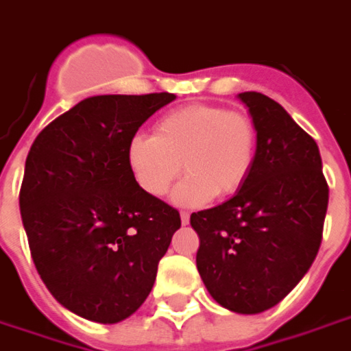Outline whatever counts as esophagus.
Instances as JSON below:
<instances>
[{
    "mask_svg": "<svg viewBox=\"0 0 351 351\" xmlns=\"http://www.w3.org/2000/svg\"><path fill=\"white\" fill-rule=\"evenodd\" d=\"M180 221H182V225H188V223H189L188 212H180Z\"/></svg>",
    "mask_w": 351,
    "mask_h": 351,
    "instance_id": "34e87169",
    "label": "esophagus"
}]
</instances>
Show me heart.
<instances>
[{"label": "heart", "mask_w": 351, "mask_h": 351, "mask_svg": "<svg viewBox=\"0 0 351 351\" xmlns=\"http://www.w3.org/2000/svg\"><path fill=\"white\" fill-rule=\"evenodd\" d=\"M256 128L241 111L193 104L158 119L154 136L136 134L126 147L134 180L150 197L167 195L184 171L188 176L173 193L182 206L225 199L247 182L256 160Z\"/></svg>", "instance_id": "1"}]
</instances>
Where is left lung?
Returning <instances> with one entry per match:
<instances>
[{
  "mask_svg": "<svg viewBox=\"0 0 351 351\" xmlns=\"http://www.w3.org/2000/svg\"><path fill=\"white\" fill-rule=\"evenodd\" d=\"M256 128L247 182L219 206L191 214L197 269L221 307L256 314L275 307L303 279L320 249L329 188L318 145L281 104L238 95Z\"/></svg>",
  "mask_w": 351,
  "mask_h": 351,
  "instance_id": "8db88e82",
  "label": "left lung"
}]
</instances>
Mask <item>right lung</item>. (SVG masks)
Instances as JSON below:
<instances>
[{"mask_svg": "<svg viewBox=\"0 0 351 351\" xmlns=\"http://www.w3.org/2000/svg\"><path fill=\"white\" fill-rule=\"evenodd\" d=\"M171 93L85 98L31 145L20 214L31 256L64 308L98 324L128 318L152 290L180 228L178 210L143 191L126 147Z\"/></svg>", "mask_w": 351, "mask_h": 351, "instance_id": "add662e5", "label": "right lung"}]
</instances>
